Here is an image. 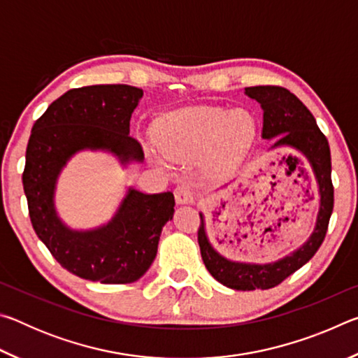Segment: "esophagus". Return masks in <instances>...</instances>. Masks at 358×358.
Instances as JSON below:
<instances>
[{"label":"esophagus","mask_w":358,"mask_h":358,"mask_svg":"<svg viewBox=\"0 0 358 358\" xmlns=\"http://www.w3.org/2000/svg\"><path fill=\"white\" fill-rule=\"evenodd\" d=\"M173 194H175V201H177V203H180V205L194 202V194H192V189L189 185L177 186V189L173 191Z\"/></svg>","instance_id":"esophagus-1"}]
</instances>
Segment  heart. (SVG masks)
<instances>
[{"mask_svg":"<svg viewBox=\"0 0 358 358\" xmlns=\"http://www.w3.org/2000/svg\"><path fill=\"white\" fill-rule=\"evenodd\" d=\"M256 136V118L246 108L183 107L157 120L155 137L163 153H153L161 164L194 159L203 153L210 171L224 172L243 159Z\"/></svg>","mask_w":358,"mask_h":358,"instance_id":"heart-1","label":"heart"}]
</instances>
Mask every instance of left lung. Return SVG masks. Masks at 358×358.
I'll list each match as a JSON object with an SVG mask.
<instances>
[{
    "mask_svg": "<svg viewBox=\"0 0 358 358\" xmlns=\"http://www.w3.org/2000/svg\"><path fill=\"white\" fill-rule=\"evenodd\" d=\"M245 93L256 99L264 110L262 137L266 141L275 138L273 148H292V151H286L284 155H290L300 161L310 191L308 196L303 197L305 211H310L306 216L308 222L317 207H320L313 234L306 243L296 250L289 252L250 251L234 257L226 256L211 246L205 234L203 216L201 215L197 240L202 260L210 275L222 286L240 292H251L276 287L314 257L329 229L333 211V183L329 141L319 129L306 106L289 90L276 85L248 87ZM313 180L317 181V190L313 187Z\"/></svg>",
    "mask_w": 358,
    "mask_h": 358,
    "instance_id": "8db88e82",
    "label": "left lung"
}]
</instances>
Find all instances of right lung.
Returning a JSON list of instances; mask_svg holds the SVG:
<instances>
[{
    "instance_id": "obj_1",
    "label": "right lung",
    "mask_w": 358,
    "mask_h": 358,
    "mask_svg": "<svg viewBox=\"0 0 358 358\" xmlns=\"http://www.w3.org/2000/svg\"><path fill=\"white\" fill-rule=\"evenodd\" d=\"M141 88L131 85H90L72 88L48 106L27 147L23 191L33 229L57 262L85 281L134 284L153 265L161 230L172 220V192L131 189L112 221L94 230H72L55 210V186L77 151L108 150L123 162L142 161L143 150L129 136V120Z\"/></svg>"
}]
</instances>
